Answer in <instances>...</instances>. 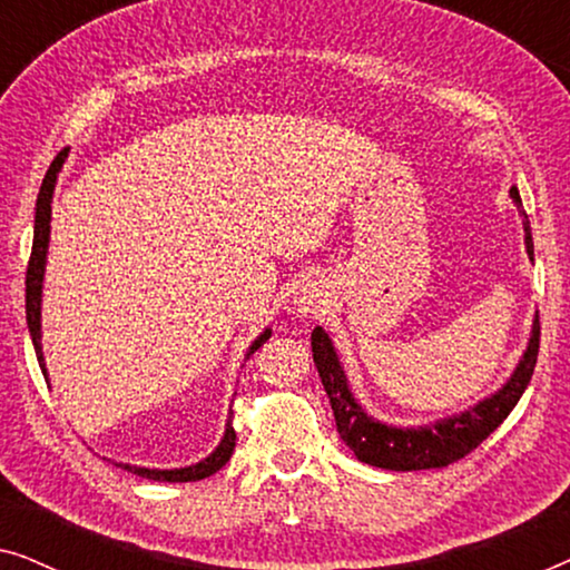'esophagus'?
<instances>
[{"label": "esophagus", "instance_id": "34e87169", "mask_svg": "<svg viewBox=\"0 0 570 570\" xmlns=\"http://www.w3.org/2000/svg\"><path fill=\"white\" fill-rule=\"evenodd\" d=\"M324 298H326V293H324L322 285H318V283L306 285V287H303V291H301V295H298L301 311H303V314H316V311L322 308Z\"/></svg>", "mask_w": 570, "mask_h": 570}]
</instances>
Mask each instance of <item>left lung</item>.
I'll return each mask as SVG.
<instances>
[{"instance_id": "8db88e82", "label": "left lung", "mask_w": 570, "mask_h": 570, "mask_svg": "<svg viewBox=\"0 0 570 570\" xmlns=\"http://www.w3.org/2000/svg\"><path fill=\"white\" fill-rule=\"evenodd\" d=\"M511 199L517 202L519 213L524 215V244L529 259H534L532 230H529L527 213L521 209V197L517 186H511ZM311 350H314V363L322 376V384L330 394L334 420H337L340 439L353 449L361 462L381 470L412 472V470H435V466H449L464 459L470 451L480 446L498 425L509 417L517 402L524 394L529 381H532L537 353H540V316L532 324V337L521 355L511 379L490 394L488 400L474 404V407L459 412V415L443 417L439 423L417 425V428H394L373 420L350 392V384L342 371L337 350H334L330 334L322 326L311 332Z\"/></svg>"}]
</instances>
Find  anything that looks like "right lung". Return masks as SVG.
<instances>
[{"label": "right lung", "mask_w": 570, "mask_h": 570, "mask_svg": "<svg viewBox=\"0 0 570 570\" xmlns=\"http://www.w3.org/2000/svg\"><path fill=\"white\" fill-rule=\"evenodd\" d=\"M69 147H65L53 163L46 170L41 191H38L36 199V225H33V252H30V262H28V275H26V316H28V330H30V340H33L36 347V357L38 365H41L43 379L49 381V373H46V363H43V350H41V293H43V272H46V254H49V236H51V199H53V186H57V176L61 166H65ZM272 330H264L259 337L252 342L248 347V355H254L264 342L269 340ZM233 417V412H230ZM233 420H228L225 425V435L213 454L202 462L191 464V466H181V470H147V466H131V464H119L124 470L139 474V478L147 480H158V482H197L205 480L209 474H215L217 470H223L225 462H228L233 449H236V431H233Z\"/></svg>", "instance_id": "add662e5"}]
</instances>
